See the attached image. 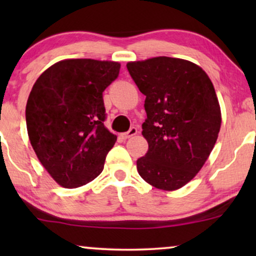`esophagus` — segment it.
I'll list each match as a JSON object with an SVG mask.
<instances>
[{
    "instance_id": "esophagus-1",
    "label": "esophagus",
    "mask_w": 256,
    "mask_h": 256,
    "mask_svg": "<svg viewBox=\"0 0 256 256\" xmlns=\"http://www.w3.org/2000/svg\"><path fill=\"white\" fill-rule=\"evenodd\" d=\"M136 134H138V129H136L135 127H132L127 132H124V134H121V138L127 140V138H132V136H134Z\"/></svg>"
}]
</instances>
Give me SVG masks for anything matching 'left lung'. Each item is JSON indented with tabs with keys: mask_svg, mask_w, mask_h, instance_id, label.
<instances>
[{
	"mask_svg": "<svg viewBox=\"0 0 256 256\" xmlns=\"http://www.w3.org/2000/svg\"><path fill=\"white\" fill-rule=\"evenodd\" d=\"M127 68L146 96L142 135L149 148L136 160L140 176L160 190H178L200 171L218 138L214 87L200 66L180 58L129 62Z\"/></svg>",
	"mask_w": 256,
	"mask_h": 256,
	"instance_id": "8db88e82",
	"label": "left lung"
}]
</instances>
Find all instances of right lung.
Segmentation results:
<instances>
[{
  "label": "right lung",
  "instance_id": "add662e5",
  "mask_svg": "<svg viewBox=\"0 0 256 256\" xmlns=\"http://www.w3.org/2000/svg\"><path fill=\"white\" fill-rule=\"evenodd\" d=\"M120 62L65 59L42 73L26 108L36 155L62 188L86 185L102 172L116 135L104 127L102 92L118 78Z\"/></svg>",
  "mask_w": 256,
  "mask_h": 256
}]
</instances>
